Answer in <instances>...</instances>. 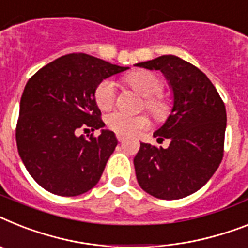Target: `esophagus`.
Returning a JSON list of instances; mask_svg holds the SVG:
<instances>
[{"instance_id":"1","label":"esophagus","mask_w":248,"mask_h":248,"mask_svg":"<svg viewBox=\"0 0 248 248\" xmlns=\"http://www.w3.org/2000/svg\"><path fill=\"white\" fill-rule=\"evenodd\" d=\"M116 137H117V140L120 141V142H122V141H124V139H126V137H124L122 134H116Z\"/></svg>"}]
</instances>
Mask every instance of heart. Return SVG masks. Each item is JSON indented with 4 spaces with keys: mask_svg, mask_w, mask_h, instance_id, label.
Segmentation results:
<instances>
[{
    "mask_svg": "<svg viewBox=\"0 0 248 248\" xmlns=\"http://www.w3.org/2000/svg\"><path fill=\"white\" fill-rule=\"evenodd\" d=\"M124 80L130 87L145 97V108L156 120H164L169 113L168 102L160 95L163 92V82L149 70H136L130 73ZM95 102L101 109H109L116 99V83L111 79H105L98 84L94 93ZM106 124L109 130L122 135H135L149 126V118L145 114L124 113L114 111L106 117Z\"/></svg>",
    "mask_w": 248,
    "mask_h": 248,
    "instance_id": "heart-1",
    "label": "heart"
}]
</instances>
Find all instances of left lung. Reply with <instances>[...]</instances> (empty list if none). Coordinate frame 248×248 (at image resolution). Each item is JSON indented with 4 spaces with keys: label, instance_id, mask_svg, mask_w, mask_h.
Returning <instances> with one entry per match:
<instances>
[{
    "label": "left lung",
    "instance_id": "obj_1",
    "mask_svg": "<svg viewBox=\"0 0 248 248\" xmlns=\"http://www.w3.org/2000/svg\"><path fill=\"white\" fill-rule=\"evenodd\" d=\"M137 66L160 70L172 92L171 113L154 136L166 149L140 143L134 159L137 182L155 198L182 199L212 178L223 157L226 107L217 89L193 64L163 55Z\"/></svg>",
    "mask_w": 248,
    "mask_h": 248
}]
</instances>
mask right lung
I'll return each instance as SVG.
<instances>
[{
  "label": "right lung",
  "instance_id": "obj_1",
  "mask_svg": "<svg viewBox=\"0 0 248 248\" xmlns=\"http://www.w3.org/2000/svg\"><path fill=\"white\" fill-rule=\"evenodd\" d=\"M127 69L88 54H68L29 79L20 101L16 143L29 174L45 190L76 197L99 182L118 141L103 128L94 93L103 79ZM82 127L101 128V135L78 137Z\"/></svg>",
  "mask_w": 248,
  "mask_h": 248
}]
</instances>
